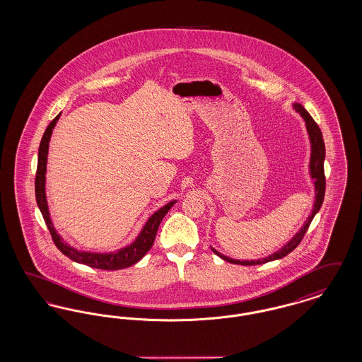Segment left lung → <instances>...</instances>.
<instances>
[{
    "label": "left lung",
    "instance_id": "left-lung-1",
    "mask_svg": "<svg viewBox=\"0 0 362 362\" xmlns=\"http://www.w3.org/2000/svg\"><path fill=\"white\" fill-rule=\"evenodd\" d=\"M293 110L297 111L300 114V117L305 122V129L308 133V138H310V176L315 187V201H313V206H312V211H310L308 218L305 220L304 225L298 229V232H296V235L293 236L292 239L286 241L279 250H276V252L270 254L266 258L254 259V260H239V259H232L226 257L224 254L218 252L216 248L210 247L211 251L224 259L229 263H235V264H243V266H254V264H263L272 260H276V259H282L286 257L288 254H291L293 250L300 244L301 239L304 238L308 226H310V221L313 220V217L316 216V213L320 210L323 199H325V191H326V177H325V157H326V148H325V141H323V134L319 129V126L316 124V122L312 119L308 111L301 105L300 103H293Z\"/></svg>",
    "mask_w": 362,
    "mask_h": 362
}]
</instances>
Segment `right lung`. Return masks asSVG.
I'll use <instances>...</instances> for the list:
<instances>
[{"label":"right lung","mask_w":362,"mask_h":362,"mask_svg":"<svg viewBox=\"0 0 362 362\" xmlns=\"http://www.w3.org/2000/svg\"><path fill=\"white\" fill-rule=\"evenodd\" d=\"M61 114L57 115L52 123L47 126L40 145H39V153H37V170H36V179H35V195H36V204L40 209L46 225L52 233V240L58 250L71 259L73 262L86 264L93 269H102V270H121L136 264L138 260L145 257V254L152 248L155 241L156 233L158 229V225L164 216L168 213V210L177 202L173 199L171 202L165 204L164 206L156 210L155 213L146 220V223L142 226L141 232L137 238L130 244L122 247L117 251L111 252H92V251H81L70 245L69 243L62 239V236L57 232L55 226L50 218V210L46 197V173H47V155H49V145L52 139V129L55 127L57 122L59 119Z\"/></svg>","instance_id":"add662e5"}]
</instances>
